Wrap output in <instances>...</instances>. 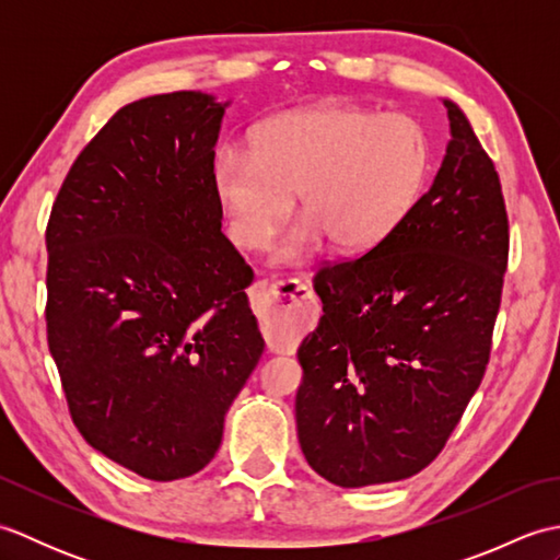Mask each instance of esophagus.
Listing matches in <instances>:
<instances>
[{"mask_svg": "<svg viewBox=\"0 0 560 560\" xmlns=\"http://www.w3.org/2000/svg\"><path fill=\"white\" fill-rule=\"evenodd\" d=\"M253 303L261 335L271 349L291 347L313 325V291L299 279L257 281Z\"/></svg>", "mask_w": 560, "mask_h": 560, "instance_id": "obj_1", "label": "esophagus"}]
</instances>
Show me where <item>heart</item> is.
<instances>
[{"instance_id": "1", "label": "heart", "mask_w": 560, "mask_h": 560, "mask_svg": "<svg viewBox=\"0 0 560 560\" xmlns=\"http://www.w3.org/2000/svg\"><path fill=\"white\" fill-rule=\"evenodd\" d=\"M428 171L431 139L413 117L315 108L267 122L249 156L221 149L213 185L245 249H265L299 197L303 221L273 259L301 261L323 241L337 253L383 243L419 201Z\"/></svg>"}]
</instances>
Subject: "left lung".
Instances as JSON below:
<instances>
[{
    "instance_id": "obj_1",
    "label": "left lung",
    "mask_w": 560,
    "mask_h": 560,
    "mask_svg": "<svg viewBox=\"0 0 560 560\" xmlns=\"http://www.w3.org/2000/svg\"><path fill=\"white\" fill-rule=\"evenodd\" d=\"M445 108L452 137L431 189L383 243L313 279L323 317L299 349L295 423L307 464L343 489L425 469L491 359L505 199L469 120Z\"/></svg>"
}]
</instances>
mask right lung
Listing matches in <instances>:
<instances>
[{
  "instance_id": "right-lung-1",
  "label": "right lung",
  "mask_w": 560,
  "mask_h": 560,
  "mask_svg": "<svg viewBox=\"0 0 560 560\" xmlns=\"http://www.w3.org/2000/svg\"><path fill=\"white\" fill-rule=\"evenodd\" d=\"M223 105L175 91L117 110L47 221V347L69 416L105 457L177 481L217 455L265 339L253 269L221 233Z\"/></svg>"
}]
</instances>
